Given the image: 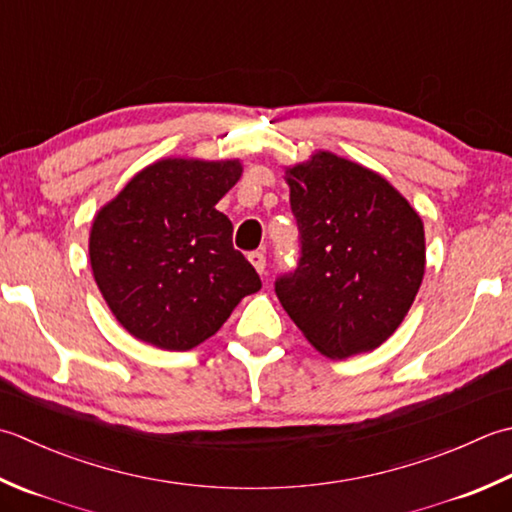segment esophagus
<instances>
[{"label": "esophagus", "instance_id": "obj_1", "mask_svg": "<svg viewBox=\"0 0 512 512\" xmlns=\"http://www.w3.org/2000/svg\"><path fill=\"white\" fill-rule=\"evenodd\" d=\"M248 262L253 264V268L257 270L259 275H264V270H266V257H264V253H259V250H253V253H248Z\"/></svg>", "mask_w": 512, "mask_h": 512}]
</instances>
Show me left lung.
<instances>
[{
  "label": "left lung",
  "instance_id": "8db88e82",
  "mask_svg": "<svg viewBox=\"0 0 512 512\" xmlns=\"http://www.w3.org/2000/svg\"><path fill=\"white\" fill-rule=\"evenodd\" d=\"M302 259L275 293L330 359L370 353L404 322L426 270L424 222L375 170L328 150L286 166Z\"/></svg>",
  "mask_w": 512,
  "mask_h": 512
}]
</instances>
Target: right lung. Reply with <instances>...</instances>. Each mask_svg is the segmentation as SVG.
<instances>
[{"label": "right lung", "instance_id": "right-lung-1", "mask_svg": "<svg viewBox=\"0 0 512 512\" xmlns=\"http://www.w3.org/2000/svg\"><path fill=\"white\" fill-rule=\"evenodd\" d=\"M242 170L239 159L164 157L97 210L90 268L110 313L139 342L195 348L262 288L215 208Z\"/></svg>", "mask_w": 512, "mask_h": 512}]
</instances>
